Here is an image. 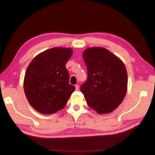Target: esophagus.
<instances>
[{"instance_id": "1", "label": "esophagus", "mask_w": 155, "mask_h": 155, "mask_svg": "<svg viewBox=\"0 0 155 155\" xmlns=\"http://www.w3.org/2000/svg\"><path fill=\"white\" fill-rule=\"evenodd\" d=\"M75 89H76V90H78V89H79V85H75Z\"/></svg>"}]
</instances>
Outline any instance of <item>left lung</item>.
I'll return each instance as SVG.
<instances>
[{
  "label": "left lung",
  "instance_id": "obj_1",
  "mask_svg": "<svg viewBox=\"0 0 155 155\" xmlns=\"http://www.w3.org/2000/svg\"><path fill=\"white\" fill-rule=\"evenodd\" d=\"M87 79L81 86L88 106L99 114L112 112L127 91V72L124 63L108 50L92 47L83 52Z\"/></svg>",
  "mask_w": 155,
  "mask_h": 155
}]
</instances>
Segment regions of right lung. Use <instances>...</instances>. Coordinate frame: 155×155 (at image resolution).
Returning a JSON list of instances; mask_svg holds the SVG:
<instances>
[{"label": "right lung", "instance_id": "add662e5", "mask_svg": "<svg viewBox=\"0 0 155 155\" xmlns=\"http://www.w3.org/2000/svg\"><path fill=\"white\" fill-rule=\"evenodd\" d=\"M72 54V48L54 47L41 52L28 65L24 80L25 95L41 114H52L62 109L74 91L65 68Z\"/></svg>", "mask_w": 155, "mask_h": 155}]
</instances>
